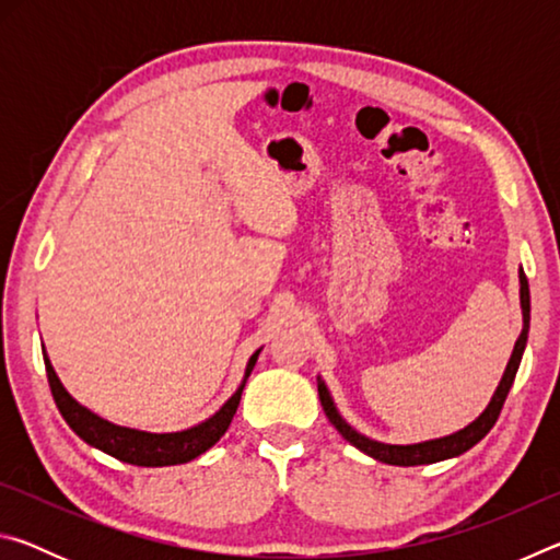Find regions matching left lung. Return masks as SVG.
I'll list each match as a JSON object with an SVG mask.
<instances>
[{"instance_id":"obj_1","label":"left lung","mask_w":560,"mask_h":560,"mask_svg":"<svg viewBox=\"0 0 560 560\" xmlns=\"http://www.w3.org/2000/svg\"><path fill=\"white\" fill-rule=\"evenodd\" d=\"M518 283H521V314H524V328H521V336L514 346V353H511L509 363H506V371L504 377H501V383L497 387L494 397H491V402L487 405V410L481 412L477 420L467 428L447 434V438H440V440H428V442H417V444H385V442H377L365 438V434H360L358 430L350 428V424L340 417V412L336 410L334 405V397H330L326 383L318 377V397H320V405H324V412L330 420V424L343 434V438L358 447L360 452H365L368 457H373L377 462H385V464H397V467H417V464H434V462H442V459H452V457H459L467 450H471L474 444L479 440L487 438V432L494 428V422L499 420V412L501 407H504L506 395L511 390V385H514V377L518 371V363H521V355H524V348H526V340H528V320H530V296H528V279L524 269L518 271Z\"/></svg>"}]
</instances>
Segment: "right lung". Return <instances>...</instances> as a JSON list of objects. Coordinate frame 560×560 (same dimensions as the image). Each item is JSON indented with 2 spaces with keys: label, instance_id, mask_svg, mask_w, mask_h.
<instances>
[{
  "label": "right lung",
  "instance_id": "obj_1",
  "mask_svg": "<svg viewBox=\"0 0 560 560\" xmlns=\"http://www.w3.org/2000/svg\"><path fill=\"white\" fill-rule=\"evenodd\" d=\"M259 353L261 348L249 358V363H246V371H244V381L240 387H236V393L230 397V400H226L212 417H207L205 422L183 432H143L132 428H120V424L103 420V417L91 412L89 407H83L81 402H75L73 397L66 393V387L61 385L59 375H56L46 350H44V363H46V375H49L54 402L63 415V420L69 422V428L79 434L83 442L110 454V457H116L120 462L136 464V467H170V464H185L189 459L200 457V454L210 450L212 444L220 442L226 428H230L236 407H240L246 377L252 375L254 365H257Z\"/></svg>",
  "mask_w": 560,
  "mask_h": 560
}]
</instances>
